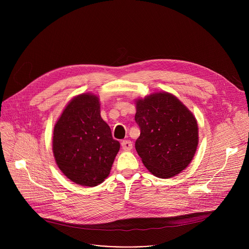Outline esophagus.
<instances>
[{
  "label": "esophagus",
  "instance_id": "34e87169",
  "mask_svg": "<svg viewBox=\"0 0 249 249\" xmlns=\"http://www.w3.org/2000/svg\"><path fill=\"white\" fill-rule=\"evenodd\" d=\"M121 146L124 151H131L133 148V144L130 140H124L121 143Z\"/></svg>",
  "mask_w": 249,
  "mask_h": 249
}]
</instances>
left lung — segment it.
Returning <instances> with one entry per match:
<instances>
[{
  "label": "left lung",
  "instance_id": "left-lung-1",
  "mask_svg": "<svg viewBox=\"0 0 249 249\" xmlns=\"http://www.w3.org/2000/svg\"><path fill=\"white\" fill-rule=\"evenodd\" d=\"M135 121L141 130L135 148L152 174L170 178L189 165L198 147V124L175 95L160 91L136 99Z\"/></svg>",
  "mask_w": 249,
  "mask_h": 249
}]
</instances>
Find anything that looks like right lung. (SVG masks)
Masks as SVG:
<instances>
[{"mask_svg":"<svg viewBox=\"0 0 249 249\" xmlns=\"http://www.w3.org/2000/svg\"><path fill=\"white\" fill-rule=\"evenodd\" d=\"M119 149L100 116L99 97L87 92L71 99L54 126L52 140L55 161L64 175L76 184L96 186L109 175Z\"/></svg>","mask_w":249,"mask_h":249,"instance_id":"obj_1","label":"right lung"}]
</instances>
